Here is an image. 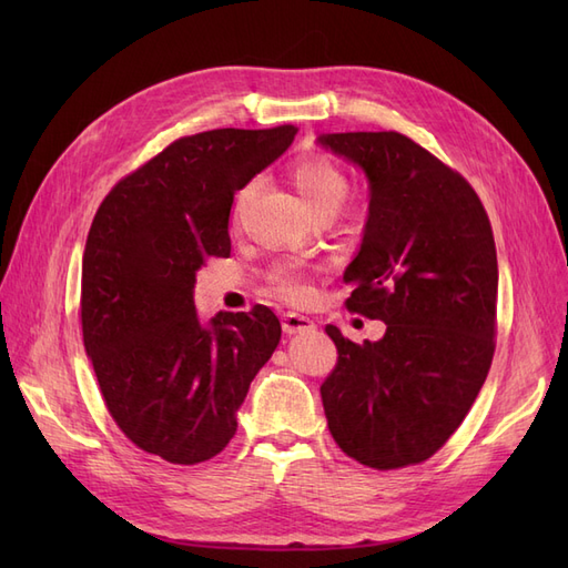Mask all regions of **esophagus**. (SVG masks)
<instances>
[{"instance_id": "1", "label": "esophagus", "mask_w": 568, "mask_h": 568, "mask_svg": "<svg viewBox=\"0 0 568 568\" xmlns=\"http://www.w3.org/2000/svg\"><path fill=\"white\" fill-rule=\"evenodd\" d=\"M282 329H284V334L294 336V334H303V332H313L315 324H313L311 317H305V315L286 313V315L282 317Z\"/></svg>"}]
</instances>
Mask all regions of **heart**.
<instances>
[{"label":"heart","mask_w":568,"mask_h":568,"mask_svg":"<svg viewBox=\"0 0 568 568\" xmlns=\"http://www.w3.org/2000/svg\"><path fill=\"white\" fill-rule=\"evenodd\" d=\"M291 180H294V186L298 196L303 199L305 209L313 215L324 211L336 213L348 194L346 178H343L332 163H326L322 159H303L301 163H296L294 173H291ZM255 186L257 182L253 180L236 194V209H242V205L251 199ZM272 282H274V288H277L280 294L288 301H303L307 296V284L303 280V274L296 270L274 272Z\"/></svg>","instance_id":"b5f03b06"}]
</instances>
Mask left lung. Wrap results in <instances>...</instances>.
I'll use <instances>...</instances> for the list:
<instances>
[{
  "label": "left lung",
  "instance_id": "8db88e82",
  "mask_svg": "<svg viewBox=\"0 0 568 568\" xmlns=\"http://www.w3.org/2000/svg\"><path fill=\"white\" fill-rule=\"evenodd\" d=\"M317 146L363 170L369 209L343 282L353 313L386 334L338 348L322 384L338 448L372 469L432 457L467 417L495 351L497 253L469 182L398 132L320 134Z\"/></svg>",
  "mask_w": 568,
  "mask_h": 568
}]
</instances>
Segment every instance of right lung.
<instances>
[{
  "instance_id": "add662e5",
  "label": "right lung",
  "mask_w": 568,
  "mask_h": 568,
  "mask_svg": "<svg viewBox=\"0 0 568 568\" xmlns=\"http://www.w3.org/2000/svg\"><path fill=\"white\" fill-rule=\"evenodd\" d=\"M294 136V125L182 136L99 205L82 255L84 353L120 432L151 455L215 457L280 346L270 307L205 322L194 284L203 261L230 255L234 194Z\"/></svg>"
}]
</instances>
